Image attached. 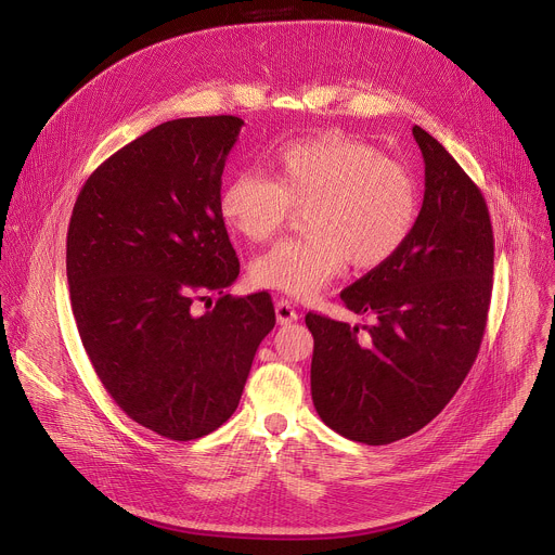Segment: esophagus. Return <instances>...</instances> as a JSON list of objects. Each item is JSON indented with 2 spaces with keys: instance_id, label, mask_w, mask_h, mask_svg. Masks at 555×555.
Instances as JSON below:
<instances>
[{
  "instance_id": "34e87169",
  "label": "esophagus",
  "mask_w": 555,
  "mask_h": 555,
  "mask_svg": "<svg viewBox=\"0 0 555 555\" xmlns=\"http://www.w3.org/2000/svg\"><path fill=\"white\" fill-rule=\"evenodd\" d=\"M274 311H276L279 325H287V323L298 321V311H296L287 300H279V302L274 305Z\"/></svg>"
}]
</instances>
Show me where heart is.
<instances>
[{
    "instance_id": "obj_1",
    "label": "heart",
    "mask_w": 555,
    "mask_h": 555,
    "mask_svg": "<svg viewBox=\"0 0 555 555\" xmlns=\"http://www.w3.org/2000/svg\"><path fill=\"white\" fill-rule=\"evenodd\" d=\"M272 178L234 173L219 193V217L230 232L263 244L302 210L305 236L279 242L250 263L257 287L296 298L319 294L347 261L375 270L398 255L417 225L420 184L398 160L343 131L281 144Z\"/></svg>"
}]
</instances>
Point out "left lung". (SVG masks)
Here are the masks:
<instances>
[{"label": "left lung", "instance_id": "8db88e82", "mask_svg": "<svg viewBox=\"0 0 555 555\" xmlns=\"http://www.w3.org/2000/svg\"><path fill=\"white\" fill-rule=\"evenodd\" d=\"M426 165L424 204L406 246L340 298L375 315L358 327L307 313L313 336L311 400L338 435L384 446L433 422L477 360L494 274L483 193L454 157L413 127Z\"/></svg>", "mask_w": 555, "mask_h": 555}]
</instances>
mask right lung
<instances>
[{"label":"right lung","mask_w":555,"mask_h":555,"mask_svg":"<svg viewBox=\"0 0 555 555\" xmlns=\"http://www.w3.org/2000/svg\"><path fill=\"white\" fill-rule=\"evenodd\" d=\"M242 127L236 116L153 127L88 178L67 228L69 300L90 362L133 422L173 441L230 420L276 323L266 292L192 313L195 297L240 276L217 202Z\"/></svg>","instance_id":"obj_1"}]
</instances>
